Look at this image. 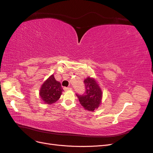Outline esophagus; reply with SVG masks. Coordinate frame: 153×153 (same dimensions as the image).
Here are the masks:
<instances>
[{
    "mask_svg": "<svg viewBox=\"0 0 153 153\" xmlns=\"http://www.w3.org/2000/svg\"><path fill=\"white\" fill-rule=\"evenodd\" d=\"M64 91H68V90H71V88L70 87H64Z\"/></svg>",
    "mask_w": 153,
    "mask_h": 153,
    "instance_id": "1",
    "label": "esophagus"
}]
</instances>
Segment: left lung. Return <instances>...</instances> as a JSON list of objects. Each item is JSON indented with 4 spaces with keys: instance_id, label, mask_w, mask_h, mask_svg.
Listing matches in <instances>:
<instances>
[{
    "instance_id": "8db88e82",
    "label": "left lung",
    "mask_w": 153,
    "mask_h": 153,
    "mask_svg": "<svg viewBox=\"0 0 153 153\" xmlns=\"http://www.w3.org/2000/svg\"><path fill=\"white\" fill-rule=\"evenodd\" d=\"M85 91L83 94H76L80 104L91 112L98 108L101 102L102 92L94 78L88 77L84 81Z\"/></svg>"
}]
</instances>
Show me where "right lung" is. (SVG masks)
<instances>
[{
	"instance_id": "1",
	"label": "right lung",
	"mask_w": 153,
	"mask_h": 153,
	"mask_svg": "<svg viewBox=\"0 0 153 153\" xmlns=\"http://www.w3.org/2000/svg\"><path fill=\"white\" fill-rule=\"evenodd\" d=\"M63 89L61 83L55 79L53 75H51L41 87L39 96L45 103L51 105L60 98Z\"/></svg>"
}]
</instances>
